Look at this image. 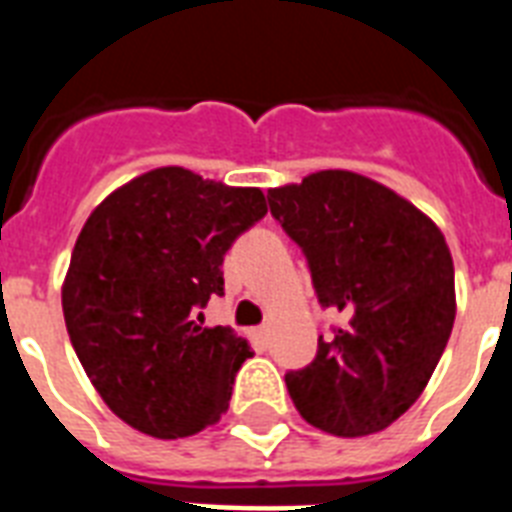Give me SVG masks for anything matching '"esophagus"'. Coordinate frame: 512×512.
Masks as SVG:
<instances>
[{
	"instance_id": "esophagus-1",
	"label": "esophagus",
	"mask_w": 512,
	"mask_h": 512,
	"mask_svg": "<svg viewBox=\"0 0 512 512\" xmlns=\"http://www.w3.org/2000/svg\"><path fill=\"white\" fill-rule=\"evenodd\" d=\"M252 335H255L257 342H268V335H271V329H268V327H257V329H252Z\"/></svg>"
}]
</instances>
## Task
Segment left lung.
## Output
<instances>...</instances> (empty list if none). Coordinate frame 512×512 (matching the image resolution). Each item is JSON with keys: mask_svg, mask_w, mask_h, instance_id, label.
<instances>
[{"mask_svg": "<svg viewBox=\"0 0 512 512\" xmlns=\"http://www.w3.org/2000/svg\"><path fill=\"white\" fill-rule=\"evenodd\" d=\"M303 249L321 308L345 316L311 364L284 374L297 412L335 436H369L420 398L454 327L444 233L385 185L345 170L268 191Z\"/></svg>", "mask_w": 512, "mask_h": 512, "instance_id": "obj_1", "label": "left lung"}]
</instances>
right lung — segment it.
<instances>
[{"label": "right lung", "instance_id": "add662e5", "mask_svg": "<svg viewBox=\"0 0 512 512\" xmlns=\"http://www.w3.org/2000/svg\"><path fill=\"white\" fill-rule=\"evenodd\" d=\"M265 212L260 188L162 167L87 217L63 284L66 329L100 398L140 433L193 436L228 409L252 350L201 327V308L225 295V252Z\"/></svg>", "mask_w": 512, "mask_h": 512}]
</instances>
